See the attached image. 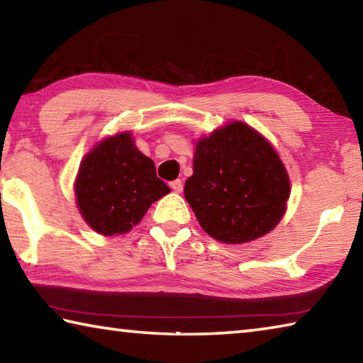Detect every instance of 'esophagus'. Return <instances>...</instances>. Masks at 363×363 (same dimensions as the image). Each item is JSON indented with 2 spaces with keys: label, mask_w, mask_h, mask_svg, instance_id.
I'll return each mask as SVG.
<instances>
[{
  "label": "esophagus",
  "mask_w": 363,
  "mask_h": 363,
  "mask_svg": "<svg viewBox=\"0 0 363 363\" xmlns=\"http://www.w3.org/2000/svg\"><path fill=\"white\" fill-rule=\"evenodd\" d=\"M169 187L171 189H173L174 190V192H177V194H179V192H182V181L181 179H176V181H171L169 182Z\"/></svg>",
  "instance_id": "1"
}]
</instances>
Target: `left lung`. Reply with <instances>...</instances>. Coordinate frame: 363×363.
<instances>
[{"label":"left lung","instance_id":"8db88e82","mask_svg":"<svg viewBox=\"0 0 363 363\" xmlns=\"http://www.w3.org/2000/svg\"><path fill=\"white\" fill-rule=\"evenodd\" d=\"M184 196L208 235L247 243L284 218L290 177L274 150L247 123L232 121L195 144Z\"/></svg>","mask_w":363,"mask_h":363}]
</instances>
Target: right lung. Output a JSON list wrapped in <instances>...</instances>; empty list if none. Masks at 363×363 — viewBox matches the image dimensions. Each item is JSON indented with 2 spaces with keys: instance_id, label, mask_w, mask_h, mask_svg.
Instances as JSON below:
<instances>
[{
  "instance_id": "1",
  "label": "right lung",
  "mask_w": 363,
  "mask_h": 363,
  "mask_svg": "<svg viewBox=\"0 0 363 363\" xmlns=\"http://www.w3.org/2000/svg\"><path fill=\"white\" fill-rule=\"evenodd\" d=\"M169 194L155 163L138 150L131 133L94 145L79 164L77 205L86 223L102 235H121L139 224L153 201Z\"/></svg>"
}]
</instances>
